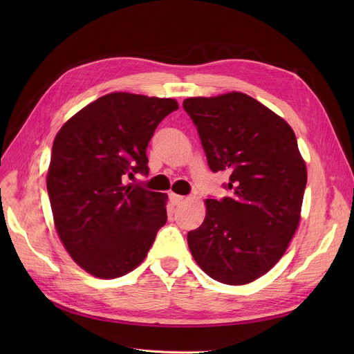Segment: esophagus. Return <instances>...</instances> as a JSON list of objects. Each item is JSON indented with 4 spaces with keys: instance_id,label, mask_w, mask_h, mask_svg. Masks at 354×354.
Instances as JSON below:
<instances>
[{
    "instance_id": "1",
    "label": "esophagus",
    "mask_w": 354,
    "mask_h": 354,
    "mask_svg": "<svg viewBox=\"0 0 354 354\" xmlns=\"http://www.w3.org/2000/svg\"><path fill=\"white\" fill-rule=\"evenodd\" d=\"M169 198H171L172 203H175V205H179V203H182V202L185 201V198H183V196L176 195V194H171V195H169Z\"/></svg>"
}]
</instances>
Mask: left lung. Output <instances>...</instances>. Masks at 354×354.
<instances>
[{
  "label": "left lung",
  "mask_w": 354,
  "mask_h": 354,
  "mask_svg": "<svg viewBox=\"0 0 354 354\" xmlns=\"http://www.w3.org/2000/svg\"><path fill=\"white\" fill-rule=\"evenodd\" d=\"M212 172L228 171L230 195L207 199L202 225L188 232L198 266L214 280L243 286L268 272L300 222L306 163L290 124L244 93L189 97Z\"/></svg>",
  "instance_id": "1"
}]
</instances>
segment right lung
I'll use <instances>...</instances> for the list:
<instances>
[{"instance_id": "right-lung-1", "label": "right lung", "mask_w": 354, "mask_h": 354, "mask_svg": "<svg viewBox=\"0 0 354 354\" xmlns=\"http://www.w3.org/2000/svg\"><path fill=\"white\" fill-rule=\"evenodd\" d=\"M174 99L110 93L57 133L47 174L55 230L67 252L99 278L135 270L166 224V195L127 183L147 175L146 149Z\"/></svg>"}]
</instances>
